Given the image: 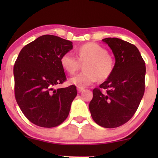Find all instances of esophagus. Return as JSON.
<instances>
[{
  "label": "esophagus",
  "instance_id": "esophagus-1",
  "mask_svg": "<svg viewBox=\"0 0 158 158\" xmlns=\"http://www.w3.org/2000/svg\"><path fill=\"white\" fill-rule=\"evenodd\" d=\"M77 92L78 93H81L83 90H84L83 88H80V87H77Z\"/></svg>",
  "mask_w": 158,
  "mask_h": 158
}]
</instances>
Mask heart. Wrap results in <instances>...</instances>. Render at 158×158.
<instances>
[{"label":"heart","mask_w":158,"mask_h":158,"mask_svg":"<svg viewBox=\"0 0 158 158\" xmlns=\"http://www.w3.org/2000/svg\"><path fill=\"white\" fill-rule=\"evenodd\" d=\"M77 57L72 52H67L60 58L62 68L73 74L84 64L85 71L70 77V83L83 88L96 83L98 78L103 81L113 73L114 60L106 49L96 43H86L77 49Z\"/></svg>","instance_id":"1"}]
</instances>
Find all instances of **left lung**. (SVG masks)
Instances as JSON below:
<instances>
[{
	"label": "left lung",
	"instance_id": "8db88e82",
	"mask_svg": "<svg viewBox=\"0 0 158 158\" xmlns=\"http://www.w3.org/2000/svg\"><path fill=\"white\" fill-rule=\"evenodd\" d=\"M102 41L111 49L116 62L111 76L93 90L89 110L99 126L116 128L128 122L139 107L145 87V62L134 44L118 38Z\"/></svg>",
	"mask_w": 158,
	"mask_h": 158
}]
</instances>
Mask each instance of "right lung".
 <instances>
[{
    "label": "right lung",
    "mask_w": 158,
    "mask_h": 158,
    "mask_svg": "<svg viewBox=\"0 0 158 158\" xmlns=\"http://www.w3.org/2000/svg\"><path fill=\"white\" fill-rule=\"evenodd\" d=\"M73 47L70 41L43 35L23 47L15 62L16 102L26 117L39 127H55L68 116L76 87H55L66 81L60 58Z\"/></svg>",
    "instance_id": "1"
}]
</instances>
